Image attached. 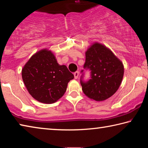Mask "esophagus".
<instances>
[{
  "label": "esophagus",
  "instance_id": "obj_1",
  "mask_svg": "<svg viewBox=\"0 0 148 148\" xmlns=\"http://www.w3.org/2000/svg\"><path fill=\"white\" fill-rule=\"evenodd\" d=\"M74 78L77 79V77H78V76H79V72L78 71L75 72L74 73Z\"/></svg>",
  "mask_w": 148,
  "mask_h": 148
}]
</instances>
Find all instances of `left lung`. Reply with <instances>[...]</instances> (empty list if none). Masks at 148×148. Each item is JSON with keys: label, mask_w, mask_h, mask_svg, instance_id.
<instances>
[{"label": "left lung", "mask_w": 148, "mask_h": 148, "mask_svg": "<svg viewBox=\"0 0 148 148\" xmlns=\"http://www.w3.org/2000/svg\"><path fill=\"white\" fill-rule=\"evenodd\" d=\"M86 70L91 71L88 81L83 80L84 70L80 84L84 94L91 99L102 101L112 97L121 85L124 74L122 62L104 45L95 43L86 52Z\"/></svg>", "instance_id": "8db88e82"}]
</instances>
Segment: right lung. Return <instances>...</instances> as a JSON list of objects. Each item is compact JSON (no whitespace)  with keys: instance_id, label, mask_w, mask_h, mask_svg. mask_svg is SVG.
<instances>
[{"instance_id":"add662e5","label":"right lung","mask_w":148,"mask_h":148,"mask_svg":"<svg viewBox=\"0 0 148 148\" xmlns=\"http://www.w3.org/2000/svg\"><path fill=\"white\" fill-rule=\"evenodd\" d=\"M22 78L30 95L42 103L61 98L74 75L65 65L57 63L51 51L42 49L33 55L22 69Z\"/></svg>"}]
</instances>
